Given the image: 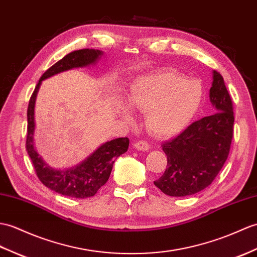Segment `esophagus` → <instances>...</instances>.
I'll use <instances>...</instances> for the list:
<instances>
[{
  "instance_id": "34e87169",
  "label": "esophagus",
  "mask_w": 257,
  "mask_h": 257,
  "mask_svg": "<svg viewBox=\"0 0 257 257\" xmlns=\"http://www.w3.org/2000/svg\"><path fill=\"white\" fill-rule=\"evenodd\" d=\"M135 149H137V150H140V151H148L149 149H150V146H149V143L145 140H141V141H138L136 142L134 145Z\"/></svg>"
}]
</instances>
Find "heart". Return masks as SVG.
Returning <instances> with one entry per match:
<instances>
[{
    "mask_svg": "<svg viewBox=\"0 0 257 257\" xmlns=\"http://www.w3.org/2000/svg\"><path fill=\"white\" fill-rule=\"evenodd\" d=\"M204 99L202 83L176 70H161L137 77L128 93L129 104L147 111V127L160 138L174 137L186 129L198 115ZM119 112L133 121L128 105H119Z\"/></svg>",
    "mask_w": 257,
    "mask_h": 257,
    "instance_id": "b5f03b06",
    "label": "heart"
}]
</instances>
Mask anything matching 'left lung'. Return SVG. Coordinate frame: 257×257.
<instances>
[{"label":"left lung","mask_w":257,"mask_h":257,"mask_svg":"<svg viewBox=\"0 0 257 257\" xmlns=\"http://www.w3.org/2000/svg\"><path fill=\"white\" fill-rule=\"evenodd\" d=\"M209 98L217 112L193 122L162 145L168 168L154 185L165 195L185 197L201 192L228 159L233 137V106L223 77L217 71H212Z\"/></svg>","instance_id":"obj_1"}]
</instances>
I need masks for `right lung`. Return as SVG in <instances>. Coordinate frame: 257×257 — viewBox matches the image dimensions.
<instances>
[{
	"label": "right lung",
	"mask_w": 257,
	"mask_h": 257,
	"mask_svg": "<svg viewBox=\"0 0 257 257\" xmlns=\"http://www.w3.org/2000/svg\"><path fill=\"white\" fill-rule=\"evenodd\" d=\"M103 55L104 52L97 49H81L70 52L41 75L28 104L26 150L33 162L36 174L46 187L72 198H87L97 193V190L108 181L115 160L127 152L129 139L117 138L103 143L84 161L73 168L52 169L39 156L34 146L36 98L44 80L68 70L95 65Z\"/></svg>",
	"instance_id": "obj_1"
}]
</instances>
